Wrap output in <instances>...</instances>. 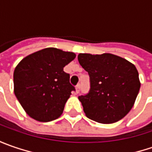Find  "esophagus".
Instances as JSON below:
<instances>
[{"mask_svg":"<svg viewBox=\"0 0 152 152\" xmlns=\"http://www.w3.org/2000/svg\"><path fill=\"white\" fill-rule=\"evenodd\" d=\"M75 89H76V94H79V91H80V84H78L76 85Z\"/></svg>","mask_w":152,"mask_h":152,"instance_id":"obj_1","label":"esophagus"}]
</instances>
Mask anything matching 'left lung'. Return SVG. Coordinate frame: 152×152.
I'll return each instance as SVG.
<instances>
[{"label": "left lung", "mask_w": 152, "mask_h": 152, "mask_svg": "<svg viewBox=\"0 0 152 152\" xmlns=\"http://www.w3.org/2000/svg\"><path fill=\"white\" fill-rule=\"evenodd\" d=\"M78 60L91 82L89 93L79 96L86 117L101 124H113L125 117L140 88L135 66L110 53H80Z\"/></svg>", "instance_id": "8db88e82"}]
</instances>
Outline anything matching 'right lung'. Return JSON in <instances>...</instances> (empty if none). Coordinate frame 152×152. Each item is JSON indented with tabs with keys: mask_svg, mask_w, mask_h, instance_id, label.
<instances>
[{
	"mask_svg": "<svg viewBox=\"0 0 152 152\" xmlns=\"http://www.w3.org/2000/svg\"><path fill=\"white\" fill-rule=\"evenodd\" d=\"M75 56L73 52L50 47L27 56L18 64L13 73L15 96L29 117L50 122L61 116L75 91L63 67Z\"/></svg>",
	"mask_w": 152,
	"mask_h": 152,
	"instance_id": "add662e5",
	"label": "right lung"
}]
</instances>
